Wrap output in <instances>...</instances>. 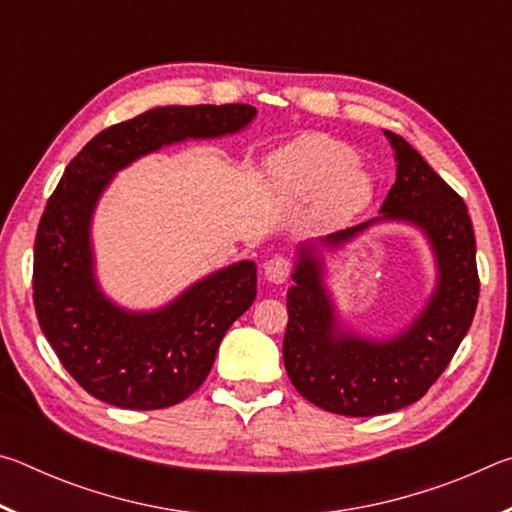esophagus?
I'll return each mask as SVG.
<instances>
[{
	"label": "esophagus",
	"instance_id": "obj_1",
	"mask_svg": "<svg viewBox=\"0 0 512 512\" xmlns=\"http://www.w3.org/2000/svg\"><path fill=\"white\" fill-rule=\"evenodd\" d=\"M291 271H293V264L289 262L287 257H271L264 264L266 280L273 282V284H284V282H287Z\"/></svg>",
	"mask_w": 512,
	"mask_h": 512
}]
</instances>
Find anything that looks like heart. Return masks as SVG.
Here are the masks:
<instances>
[{
    "label": "heart",
    "instance_id": "obj_1",
    "mask_svg": "<svg viewBox=\"0 0 512 512\" xmlns=\"http://www.w3.org/2000/svg\"><path fill=\"white\" fill-rule=\"evenodd\" d=\"M268 171L296 198L323 194L329 214L348 216L368 203L372 185L352 146L329 135H302L268 160Z\"/></svg>",
    "mask_w": 512,
    "mask_h": 512
}]
</instances>
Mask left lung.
<instances>
[{
    "label": "left lung",
    "mask_w": 512,
    "mask_h": 512,
    "mask_svg": "<svg viewBox=\"0 0 512 512\" xmlns=\"http://www.w3.org/2000/svg\"><path fill=\"white\" fill-rule=\"evenodd\" d=\"M384 135L395 151L397 178L379 216L318 243L340 247L377 222L413 224L428 237L437 259V287L428 305L391 340L352 333L340 323L324 287L322 254L311 241L298 246L291 275L296 284L287 293L282 354L291 384L311 404L350 418L393 413L418 402L449 366L479 302L476 241L463 198L404 137Z\"/></svg>",
    "instance_id": "1"
}]
</instances>
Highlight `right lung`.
Masks as SVG:
<instances>
[{"label":"right lung","instance_id":"1","mask_svg":"<svg viewBox=\"0 0 512 512\" xmlns=\"http://www.w3.org/2000/svg\"><path fill=\"white\" fill-rule=\"evenodd\" d=\"M246 103L151 108L101 131L67 164L42 212L33 248V305L60 363L92 397L119 409H167L210 375L228 327L257 296L255 262L187 287L169 305L131 311L101 291L92 216L115 173L185 140L235 135L255 119Z\"/></svg>","mask_w":512,"mask_h":512}]
</instances>
